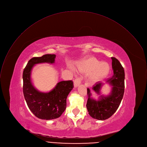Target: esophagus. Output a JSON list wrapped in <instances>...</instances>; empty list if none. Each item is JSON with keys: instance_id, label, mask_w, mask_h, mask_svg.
Here are the masks:
<instances>
[{"instance_id": "esophagus-1", "label": "esophagus", "mask_w": 147, "mask_h": 147, "mask_svg": "<svg viewBox=\"0 0 147 147\" xmlns=\"http://www.w3.org/2000/svg\"><path fill=\"white\" fill-rule=\"evenodd\" d=\"M81 82V79L80 78H76L75 81H74V87L76 88L78 86H79V85H80Z\"/></svg>"}]
</instances>
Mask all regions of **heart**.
Instances as JSON below:
<instances>
[{
  "instance_id": "1",
  "label": "heart",
  "mask_w": 147,
  "mask_h": 147,
  "mask_svg": "<svg viewBox=\"0 0 147 147\" xmlns=\"http://www.w3.org/2000/svg\"><path fill=\"white\" fill-rule=\"evenodd\" d=\"M78 69L84 73L92 72L90 76L92 83H96L105 79L109 74L111 67L106 62H100L97 58L91 57L80 62L78 65Z\"/></svg>"
}]
</instances>
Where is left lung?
<instances>
[{"label":"left lung","mask_w":147,"mask_h":147,"mask_svg":"<svg viewBox=\"0 0 147 147\" xmlns=\"http://www.w3.org/2000/svg\"><path fill=\"white\" fill-rule=\"evenodd\" d=\"M113 75L105 83L111 86V90L107 96L100 95V90L105 84L96 83L92 87L93 90L100 95L98 100L92 97L90 90L87 88L88 100L86 107L89 114L93 118L104 121L108 119L118 109L123 98L125 91V71L120 62L115 57H111Z\"/></svg>","instance_id":"1"}]
</instances>
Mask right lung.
<instances>
[{
    "instance_id": "add662e5",
    "label": "right lung",
    "mask_w": 147,
    "mask_h": 147,
    "mask_svg": "<svg viewBox=\"0 0 147 147\" xmlns=\"http://www.w3.org/2000/svg\"><path fill=\"white\" fill-rule=\"evenodd\" d=\"M55 54H45L40 57H34L29 60L22 75L23 93L29 109L37 118L51 120L59 118L65 110L67 98L74 88L72 80L61 81L49 92L38 90L33 85L31 72L33 67L38 64L55 63Z\"/></svg>"
}]
</instances>
